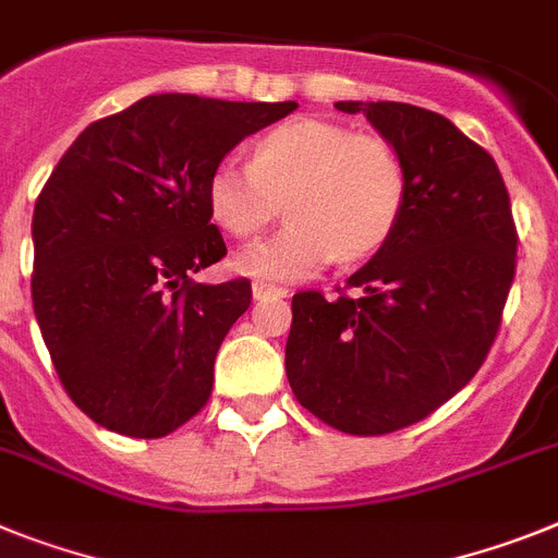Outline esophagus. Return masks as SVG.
I'll list each match as a JSON object with an SVG mask.
<instances>
[{
	"mask_svg": "<svg viewBox=\"0 0 558 558\" xmlns=\"http://www.w3.org/2000/svg\"><path fill=\"white\" fill-rule=\"evenodd\" d=\"M284 296H288V288H279V284H268V282H254L256 302H268V299H284Z\"/></svg>",
	"mask_w": 558,
	"mask_h": 558,
	"instance_id": "obj_1",
	"label": "esophagus"
}]
</instances>
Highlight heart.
Here are the masks:
<instances>
[{"label": "heart", "instance_id": "b5f03b06", "mask_svg": "<svg viewBox=\"0 0 558 558\" xmlns=\"http://www.w3.org/2000/svg\"><path fill=\"white\" fill-rule=\"evenodd\" d=\"M409 178L380 137L299 118L270 130L254 160L226 157L208 178V208L233 236H254L282 211L293 222L233 256V270L256 282H304L327 265L375 254L407 208Z\"/></svg>", "mask_w": 558, "mask_h": 558}]
</instances>
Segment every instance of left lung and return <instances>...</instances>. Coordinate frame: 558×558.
Here are the masks:
<instances>
[{"mask_svg":"<svg viewBox=\"0 0 558 558\" xmlns=\"http://www.w3.org/2000/svg\"><path fill=\"white\" fill-rule=\"evenodd\" d=\"M407 166L403 217L364 268L359 296H293L284 369L293 395L347 435L423 421L492 350L517 268V231L494 157L449 118L398 101H338Z\"/></svg>","mask_w":558,"mask_h":558,"instance_id":"obj_1","label":"left lung"}]
</instances>
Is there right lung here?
<instances>
[{"label":"right lung","mask_w":558,"mask_h":558,"mask_svg":"<svg viewBox=\"0 0 558 558\" xmlns=\"http://www.w3.org/2000/svg\"><path fill=\"white\" fill-rule=\"evenodd\" d=\"M296 101L146 95L89 123L33 211V311L66 395L98 426L163 437L206 407L251 282H194L226 256L208 178Z\"/></svg>","instance_id":"add662e5"}]
</instances>
